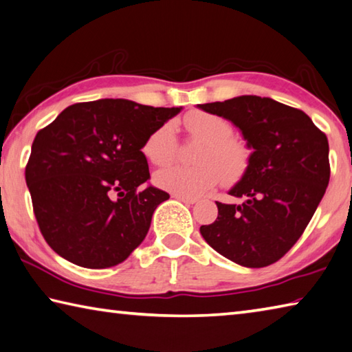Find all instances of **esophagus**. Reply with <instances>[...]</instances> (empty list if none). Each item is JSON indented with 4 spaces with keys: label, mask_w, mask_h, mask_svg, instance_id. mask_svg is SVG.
I'll use <instances>...</instances> for the list:
<instances>
[{
    "label": "esophagus",
    "mask_w": 352,
    "mask_h": 352,
    "mask_svg": "<svg viewBox=\"0 0 352 352\" xmlns=\"http://www.w3.org/2000/svg\"><path fill=\"white\" fill-rule=\"evenodd\" d=\"M172 197H174L175 200L183 201V203H186V204L197 203V198H192V197H186V195H180V194H172Z\"/></svg>",
    "instance_id": "esophagus-1"
}]
</instances>
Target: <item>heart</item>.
Returning a JSON list of instances; mask_svg holds the SVG:
<instances>
[{"instance_id": "1", "label": "heart", "mask_w": 352, "mask_h": 352, "mask_svg": "<svg viewBox=\"0 0 352 352\" xmlns=\"http://www.w3.org/2000/svg\"><path fill=\"white\" fill-rule=\"evenodd\" d=\"M190 137L204 143L198 152L197 166L169 164L155 172L158 188L172 194L200 197L221 182L237 183L251 164V151L246 144L232 138L234 129L229 121L219 115L195 111L183 120ZM178 151L175 127L164 123L151 133L144 142L143 152L154 164H166L174 160Z\"/></svg>"}]
</instances>
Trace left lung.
Returning a JSON list of instances; mask_svg holds the SVG:
<instances>
[{
  "label": "left lung",
  "instance_id": "obj_1",
  "mask_svg": "<svg viewBox=\"0 0 352 352\" xmlns=\"http://www.w3.org/2000/svg\"><path fill=\"white\" fill-rule=\"evenodd\" d=\"M239 127L252 148L245 177L217 203L200 232L223 257L246 267L276 263L302 237L329 183L328 138L303 111L257 95L198 104Z\"/></svg>",
  "mask_w": 352,
  "mask_h": 352
}]
</instances>
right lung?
Returning <instances> with one entry per match:
<instances>
[{
  "label": "right lung",
  "instance_id": "1",
  "mask_svg": "<svg viewBox=\"0 0 352 352\" xmlns=\"http://www.w3.org/2000/svg\"><path fill=\"white\" fill-rule=\"evenodd\" d=\"M180 111L104 98L66 107L36 133L25 183L40 231L56 254L104 270L144 240L169 194L140 189L151 178L142 149Z\"/></svg>",
  "mask_w": 352,
  "mask_h": 352
}]
</instances>
